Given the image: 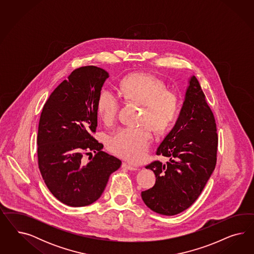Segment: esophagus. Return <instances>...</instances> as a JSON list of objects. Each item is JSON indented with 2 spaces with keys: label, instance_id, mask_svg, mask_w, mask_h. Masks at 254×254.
<instances>
[{
  "label": "esophagus",
  "instance_id": "obj_1",
  "mask_svg": "<svg viewBox=\"0 0 254 254\" xmlns=\"http://www.w3.org/2000/svg\"><path fill=\"white\" fill-rule=\"evenodd\" d=\"M122 168L123 169H128V170H137V167L136 166H133V165H131V164H128V163H123V165H122Z\"/></svg>",
  "mask_w": 254,
  "mask_h": 254
}]
</instances>
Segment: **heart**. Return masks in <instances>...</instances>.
Wrapping results in <instances>:
<instances>
[{
	"instance_id": "obj_1",
	"label": "heart",
	"mask_w": 254,
	"mask_h": 254,
	"mask_svg": "<svg viewBox=\"0 0 254 254\" xmlns=\"http://www.w3.org/2000/svg\"><path fill=\"white\" fill-rule=\"evenodd\" d=\"M120 93L125 100L144 107L141 123L146 125L116 131L109 139L108 146L116 155L138 162L146 155L153 138L148 126L158 133L168 130L177 118L180 100L176 93L166 89L160 78L145 72L125 77L120 83ZM118 109L119 100L116 95L102 89L97 100V111L101 120L113 123Z\"/></svg>"
}]
</instances>
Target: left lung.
Instances as JSON below:
<instances>
[{
	"mask_svg": "<svg viewBox=\"0 0 254 254\" xmlns=\"http://www.w3.org/2000/svg\"><path fill=\"white\" fill-rule=\"evenodd\" d=\"M214 116L196 77L188 79L177 121L157 148L169 158L146 166L155 185L141 192L147 207L162 215H176L198 198L215 169L218 136Z\"/></svg>",
	"mask_w": 254,
	"mask_h": 254,
	"instance_id": "8db88e82",
	"label": "left lung"
}]
</instances>
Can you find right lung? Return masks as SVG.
<instances>
[{
    "mask_svg": "<svg viewBox=\"0 0 254 254\" xmlns=\"http://www.w3.org/2000/svg\"><path fill=\"white\" fill-rule=\"evenodd\" d=\"M109 73L96 66L74 69L43 108L39 122L38 165L52 194L69 207L99 199L110 175L121 167L116 156L102 151L93 138L98 126L97 100ZM95 153L93 160L83 154Z\"/></svg>",
    "mask_w": 254,
    "mask_h": 254,
    "instance_id": "right-lung-1",
    "label": "right lung"
}]
</instances>
